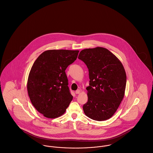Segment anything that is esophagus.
<instances>
[{"label":"esophagus","mask_w":153,"mask_h":153,"mask_svg":"<svg viewBox=\"0 0 153 153\" xmlns=\"http://www.w3.org/2000/svg\"><path fill=\"white\" fill-rule=\"evenodd\" d=\"M75 93H76V94H79L80 93V91L79 89V90H77L76 92H75Z\"/></svg>","instance_id":"esophagus-1"}]
</instances>
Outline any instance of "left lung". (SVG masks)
<instances>
[{
	"label": "left lung",
	"mask_w": 153,
	"mask_h": 153,
	"mask_svg": "<svg viewBox=\"0 0 153 153\" xmlns=\"http://www.w3.org/2000/svg\"><path fill=\"white\" fill-rule=\"evenodd\" d=\"M78 58L87 65L90 79L88 100L83 106L85 115L98 121L111 118L125 94L126 76L121 62L103 47L83 50Z\"/></svg>",
	"instance_id": "1"
}]
</instances>
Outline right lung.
<instances>
[{"label": "right lung", "instance_id": "1", "mask_svg": "<svg viewBox=\"0 0 153 153\" xmlns=\"http://www.w3.org/2000/svg\"><path fill=\"white\" fill-rule=\"evenodd\" d=\"M79 51L50 50L35 61L29 74L27 90L35 108L48 118L63 115L73 99L65 70Z\"/></svg>", "mask_w": 153, "mask_h": 153}]
</instances>
